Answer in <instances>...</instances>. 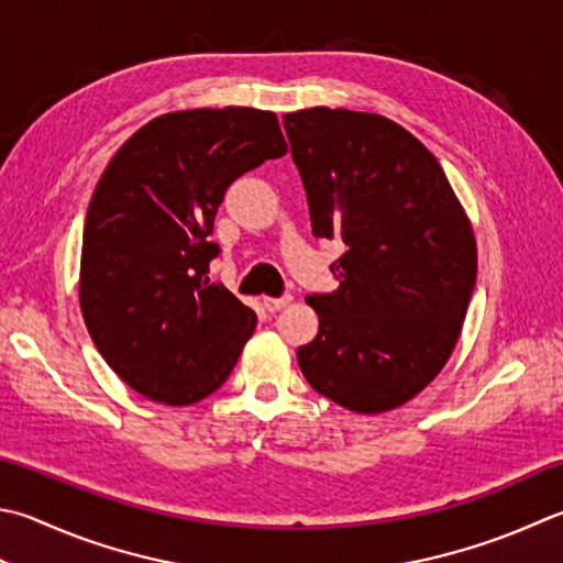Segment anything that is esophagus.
Returning a JSON list of instances; mask_svg holds the SVG:
<instances>
[{
  "instance_id": "1",
  "label": "esophagus",
  "mask_w": 563,
  "mask_h": 563,
  "mask_svg": "<svg viewBox=\"0 0 563 563\" xmlns=\"http://www.w3.org/2000/svg\"><path fill=\"white\" fill-rule=\"evenodd\" d=\"M286 303H291V296L289 294L279 296V299H272V296H267V299H264V309H267V311H279V309H284Z\"/></svg>"
}]
</instances>
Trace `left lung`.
Returning <instances> with one entry per match:
<instances>
[{"instance_id": "8db88e82", "label": "left lung", "mask_w": 563, "mask_h": 563, "mask_svg": "<svg viewBox=\"0 0 563 563\" xmlns=\"http://www.w3.org/2000/svg\"><path fill=\"white\" fill-rule=\"evenodd\" d=\"M313 235L341 240L333 294H311L318 335L299 347L309 385L357 413L401 407L449 363L478 250L471 220L427 146L373 112L284 114Z\"/></svg>"}]
</instances>
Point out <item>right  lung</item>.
Here are the masks:
<instances>
[{"instance_id": "add662e5", "label": "right lung", "mask_w": 563, "mask_h": 563, "mask_svg": "<svg viewBox=\"0 0 563 563\" xmlns=\"http://www.w3.org/2000/svg\"><path fill=\"white\" fill-rule=\"evenodd\" d=\"M286 154L277 114L168 112L134 132L100 176L80 254V311L95 347L146 399L194 405L228 379L257 313L208 279L230 184Z\"/></svg>"}]
</instances>
